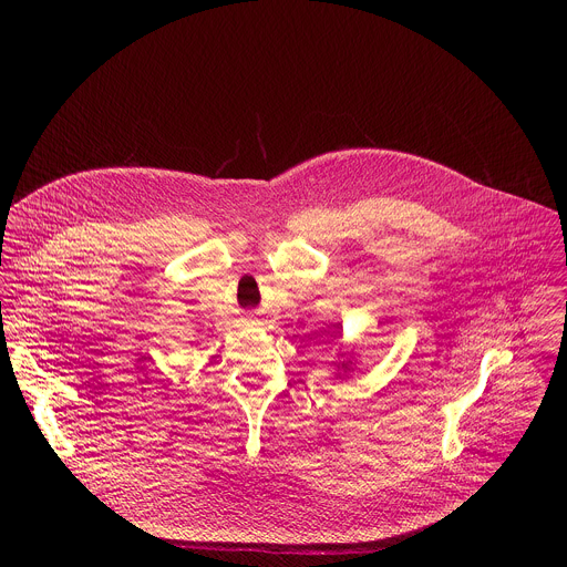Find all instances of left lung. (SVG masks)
Returning <instances> with one entry per match:
<instances>
[{
    "instance_id": "8db88e82",
    "label": "left lung",
    "mask_w": 567,
    "mask_h": 567,
    "mask_svg": "<svg viewBox=\"0 0 567 567\" xmlns=\"http://www.w3.org/2000/svg\"><path fill=\"white\" fill-rule=\"evenodd\" d=\"M338 355H344V353H338ZM338 371H342V373H336V380H338V378H349L347 373L351 371V362H349V360H347V362H344V360L338 362Z\"/></svg>"
}]
</instances>
